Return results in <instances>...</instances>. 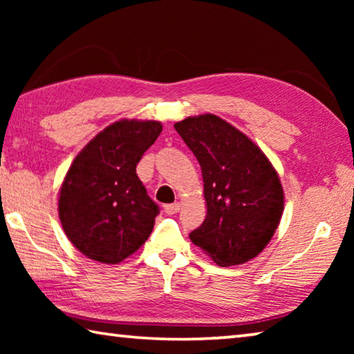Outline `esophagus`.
I'll return each mask as SVG.
<instances>
[{"label": "esophagus", "mask_w": 354, "mask_h": 354, "mask_svg": "<svg viewBox=\"0 0 354 354\" xmlns=\"http://www.w3.org/2000/svg\"><path fill=\"white\" fill-rule=\"evenodd\" d=\"M179 203H171V205H165V207H164V211H165V214L167 215H173V214H176V212H179Z\"/></svg>", "instance_id": "1"}]
</instances>
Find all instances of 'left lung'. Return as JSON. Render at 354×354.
I'll return each mask as SVG.
<instances>
[{"label": "left lung", "instance_id": "8db88e82", "mask_svg": "<svg viewBox=\"0 0 354 354\" xmlns=\"http://www.w3.org/2000/svg\"><path fill=\"white\" fill-rule=\"evenodd\" d=\"M198 159L207 215L190 241L221 267L253 259L270 242L284 211L277 170L256 143L212 113L175 123Z\"/></svg>", "mask_w": 354, "mask_h": 354}]
</instances>
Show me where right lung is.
<instances>
[{
  "label": "right lung",
  "mask_w": 354,
  "mask_h": 354,
  "mask_svg": "<svg viewBox=\"0 0 354 354\" xmlns=\"http://www.w3.org/2000/svg\"><path fill=\"white\" fill-rule=\"evenodd\" d=\"M160 133L159 122L120 120L75 158L59 192V218L68 241L88 259L118 263L151 234L159 206L136 167Z\"/></svg>",
  "instance_id": "add662e5"
}]
</instances>
